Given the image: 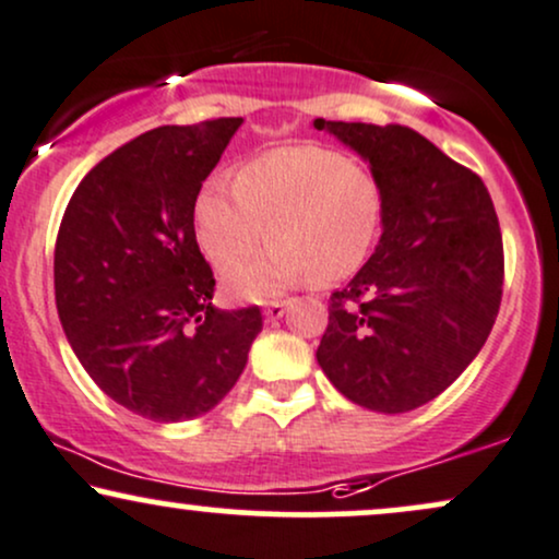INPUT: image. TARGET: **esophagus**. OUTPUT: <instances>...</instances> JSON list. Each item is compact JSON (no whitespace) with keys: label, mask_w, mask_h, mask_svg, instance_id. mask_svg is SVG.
<instances>
[{"label":"esophagus","mask_w":559,"mask_h":559,"mask_svg":"<svg viewBox=\"0 0 559 559\" xmlns=\"http://www.w3.org/2000/svg\"><path fill=\"white\" fill-rule=\"evenodd\" d=\"M288 305H292V299L271 301V305L265 307V320H281V318H284V312H286Z\"/></svg>","instance_id":"esophagus-1"}]
</instances>
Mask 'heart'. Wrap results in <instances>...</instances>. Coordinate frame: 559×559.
Here are the masks:
<instances>
[{"label": "heart", "mask_w": 559, "mask_h": 559, "mask_svg": "<svg viewBox=\"0 0 559 559\" xmlns=\"http://www.w3.org/2000/svg\"><path fill=\"white\" fill-rule=\"evenodd\" d=\"M382 215L385 194L372 171L331 147L286 145L239 166L234 185L205 181L194 198V234L221 271L267 234L271 250L226 273L228 292L265 299L305 275L331 284L359 271Z\"/></svg>", "instance_id": "heart-1"}]
</instances>
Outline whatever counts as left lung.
I'll list each match as a JSON object with an SVG mask.
<instances>
[{
  "label": "left lung",
  "mask_w": 559,
  "mask_h": 559,
  "mask_svg": "<svg viewBox=\"0 0 559 559\" xmlns=\"http://www.w3.org/2000/svg\"><path fill=\"white\" fill-rule=\"evenodd\" d=\"M385 194L378 250L331 294L318 361L348 401L403 414L437 399L481 352L506 254L484 181L403 124L325 122Z\"/></svg>",
  "instance_id": "1"
}]
</instances>
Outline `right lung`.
<instances>
[{
	"instance_id": "obj_1",
	"label": "right lung",
	"mask_w": 559,
	"mask_h": 559,
	"mask_svg": "<svg viewBox=\"0 0 559 559\" xmlns=\"http://www.w3.org/2000/svg\"><path fill=\"white\" fill-rule=\"evenodd\" d=\"M241 117L166 124L93 166L53 247V294L72 352L109 399L153 421L211 412L237 385L260 307L211 305L194 198Z\"/></svg>"
}]
</instances>
